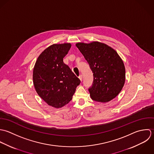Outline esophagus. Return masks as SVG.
Returning <instances> with one entry per match:
<instances>
[{
	"label": "esophagus",
	"mask_w": 154,
	"mask_h": 154,
	"mask_svg": "<svg viewBox=\"0 0 154 154\" xmlns=\"http://www.w3.org/2000/svg\"><path fill=\"white\" fill-rule=\"evenodd\" d=\"M79 79L80 80L81 82H82V80H83V75H80L79 76Z\"/></svg>",
	"instance_id": "obj_1"
}]
</instances>
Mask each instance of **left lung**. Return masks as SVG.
I'll return each instance as SVG.
<instances>
[{
    "mask_svg": "<svg viewBox=\"0 0 154 154\" xmlns=\"http://www.w3.org/2000/svg\"><path fill=\"white\" fill-rule=\"evenodd\" d=\"M76 46L89 63L93 82L89 89L93 100L102 103L115 98L123 89L125 70L123 60L108 45L99 42L77 43Z\"/></svg>",
    "mask_w": 154,
    "mask_h": 154,
    "instance_id": "left-lung-1",
    "label": "left lung"
}]
</instances>
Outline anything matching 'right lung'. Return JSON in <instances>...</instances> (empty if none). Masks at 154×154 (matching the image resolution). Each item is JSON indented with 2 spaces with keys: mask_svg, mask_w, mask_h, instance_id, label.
I'll use <instances>...</instances> for the list:
<instances>
[{
  "mask_svg": "<svg viewBox=\"0 0 154 154\" xmlns=\"http://www.w3.org/2000/svg\"><path fill=\"white\" fill-rule=\"evenodd\" d=\"M71 47L69 43L54 44L44 50L35 63L32 80L39 96L49 106L60 108L72 98L80 79L63 58Z\"/></svg>",
  "mask_w": 154,
  "mask_h": 154,
  "instance_id": "obj_1",
  "label": "right lung"
}]
</instances>
